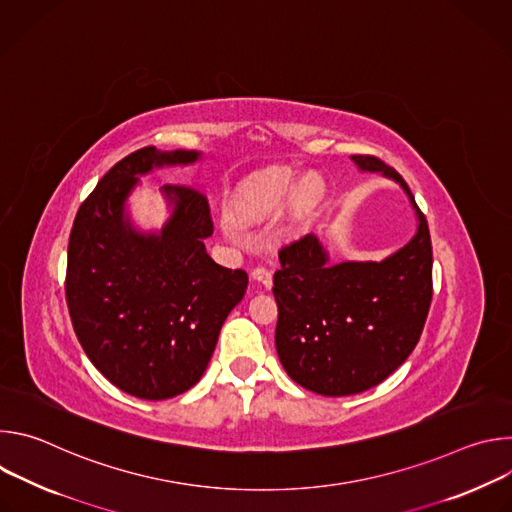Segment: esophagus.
I'll return each instance as SVG.
<instances>
[{
    "mask_svg": "<svg viewBox=\"0 0 512 512\" xmlns=\"http://www.w3.org/2000/svg\"><path fill=\"white\" fill-rule=\"evenodd\" d=\"M251 279L257 281V283H261L265 289H269V287L273 285V275H271V271L265 269V267H261V265H257V267L251 269Z\"/></svg>",
    "mask_w": 512,
    "mask_h": 512,
    "instance_id": "esophagus-1",
    "label": "esophagus"
}]
</instances>
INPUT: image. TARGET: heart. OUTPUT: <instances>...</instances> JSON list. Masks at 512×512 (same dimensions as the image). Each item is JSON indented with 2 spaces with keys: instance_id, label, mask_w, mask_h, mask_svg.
<instances>
[{
  "instance_id": "heart-1",
  "label": "heart",
  "mask_w": 512,
  "mask_h": 512,
  "mask_svg": "<svg viewBox=\"0 0 512 512\" xmlns=\"http://www.w3.org/2000/svg\"><path fill=\"white\" fill-rule=\"evenodd\" d=\"M314 198V188L308 182H298L287 172H269L249 182L237 196L233 218L237 223L257 221L283 208L289 200L308 206Z\"/></svg>"
}]
</instances>
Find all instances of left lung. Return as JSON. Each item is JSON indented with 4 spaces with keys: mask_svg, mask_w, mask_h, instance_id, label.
Listing matches in <instances>:
<instances>
[{
    "mask_svg": "<svg viewBox=\"0 0 512 512\" xmlns=\"http://www.w3.org/2000/svg\"><path fill=\"white\" fill-rule=\"evenodd\" d=\"M350 160L403 188L417 231L383 261L330 263L314 233L281 247L273 275L277 356L300 387L324 397L362 393L397 371L431 304V239L407 182L375 156Z\"/></svg>",
    "mask_w": 512,
    "mask_h": 512,
    "instance_id": "obj_1",
    "label": "left lung"
}]
</instances>
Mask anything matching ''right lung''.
I'll return each instance as SVG.
<instances>
[{
  "label": "right lung",
  "mask_w": 512,
  "mask_h": 512,
  "mask_svg": "<svg viewBox=\"0 0 512 512\" xmlns=\"http://www.w3.org/2000/svg\"><path fill=\"white\" fill-rule=\"evenodd\" d=\"M200 158L154 145L129 154L99 180L70 231L72 328L95 369L139 399L162 401L194 387L247 291L243 269H227L206 253L212 221L200 192L162 186L170 216L160 231L137 229L127 212L141 176Z\"/></svg>",
  "instance_id": "right-lung-1"
}]
</instances>
